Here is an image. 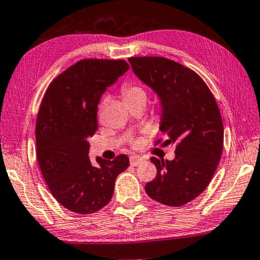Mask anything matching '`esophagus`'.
<instances>
[{
    "label": "esophagus",
    "instance_id": "34e87169",
    "mask_svg": "<svg viewBox=\"0 0 260 260\" xmlns=\"http://www.w3.org/2000/svg\"><path fill=\"white\" fill-rule=\"evenodd\" d=\"M142 161H144V158L139 157V155H131L130 157V165L131 166H138Z\"/></svg>",
    "mask_w": 260,
    "mask_h": 260
}]
</instances>
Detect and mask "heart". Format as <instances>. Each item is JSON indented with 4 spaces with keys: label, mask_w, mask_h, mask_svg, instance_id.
Wrapping results in <instances>:
<instances>
[{
    "label": "heart",
    "mask_w": 260,
    "mask_h": 260,
    "mask_svg": "<svg viewBox=\"0 0 260 260\" xmlns=\"http://www.w3.org/2000/svg\"><path fill=\"white\" fill-rule=\"evenodd\" d=\"M122 94L123 96H124L126 102H134L143 99L146 100L145 90H144L141 86L136 85V83H133V82L125 83V85L122 87ZM107 103H108V98H103L99 105V116H101L102 115V111L107 106ZM131 144H133L134 147H138L142 144V141L141 139H134V141L131 142Z\"/></svg>",
    "instance_id": "1"
}]
</instances>
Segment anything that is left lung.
I'll list each match as a JSON object with an SVG mask.
<instances>
[{
  "label": "left lung",
  "mask_w": 260,
  "mask_h": 260,
  "mask_svg": "<svg viewBox=\"0 0 260 260\" xmlns=\"http://www.w3.org/2000/svg\"><path fill=\"white\" fill-rule=\"evenodd\" d=\"M134 73L160 101L159 129L164 144L177 143L173 160L151 158L157 167L146 183L151 199L181 207L207 188L223 151V122L217 103L205 81L187 67L162 57L129 59Z\"/></svg>",
  "instance_id": "obj_1"
}]
</instances>
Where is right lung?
Returning <instances> with one entry per match:
<instances>
[{
  "mask_svg": "<svg viewBox=\"0 0 260 260\" xmlns=\"http://www.w3.org/2000/svg\"><path fill=\"white\" fill-rule=\"evenodd\" d=\"M129 70L125 60L83 59L52 81L36 123L37 159L55 200L77 214H91L113 198L125 154L113 161L89 159L88 138L98 130V105L107 87Z\"/></svg>",
  "mask_w": 260,
  "mask_h": 260,
  "instance_id": "obj_1",
  "label": "right lung"
}]
</instances>
